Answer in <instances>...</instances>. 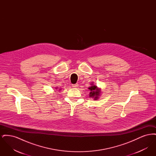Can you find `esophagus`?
<instances>
[{"mask_svg": "<svg viewBox=\"0 0 156 156\" xmlns=\"http://www.w3.org/2000/svg\"><path fill=\"white\" fill-rule=\"evenodd\" d=\"M78 86V83H75V84H73V85H72V87H73V88H77Z\"/></svg>", "mask_w": 156, "mask_h": 156, "instance_id": "1", "label": "esophagus"}]
</instances>
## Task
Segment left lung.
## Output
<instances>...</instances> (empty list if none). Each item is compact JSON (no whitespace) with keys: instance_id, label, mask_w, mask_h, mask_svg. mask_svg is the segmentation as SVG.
Returning a JSON list of instances; mask_svg holds the SVG:
<instances>
[{"instance_id":"1","label":"left lung","mask_w":156,"mask_h":156,"mask_svg":"<svg viewBox=\"0 0 156 156\" xmlns=\"http://www.w3.org/2000/svg\"><path fill=\"white\" fill-rule=\"evenodd\" d=\"M91 87L88 88V89L90 90V93H89V97L90 98H94V100H97L98 98H99L100 93H101V90L99 89L97 86L94 85L93 83L91 84Z\"/></svg>"}]
</instances>
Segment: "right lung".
I'll return each mask as SVG.
<instances>
[{
	"label": "right lung",
	"mask_w": 156,
	"mask_h": 156,
	"mask_svg": "<svg viewBox=\"0 0 156 156\" xmlns=\"http://www.w3.org/2000/svg\"><path fill=\"white\" fill-rule=\"evenodd\" d=\"M55 89H58V88H55Z\"/></svg>",
	"instance_id": "obj_1"
}]
</instances>
